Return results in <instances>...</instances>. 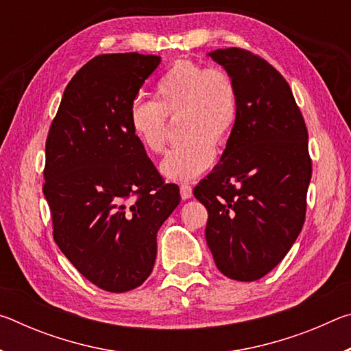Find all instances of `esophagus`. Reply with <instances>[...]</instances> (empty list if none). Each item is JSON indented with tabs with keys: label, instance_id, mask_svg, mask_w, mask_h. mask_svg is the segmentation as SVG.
I'll return each mask as SVG.
<instances>
[{
	"label": "esophagus",
	"instance_id": "1",
	"mask_svg": "<svg viewBox=\"0 0 351 351\" xmlns=\"http://www.w3.org/2000/svg\"><path fill=\"white\" fill-rule=\"evenodd\" d=\"M180 192H181V198H182V199H189V198H192V195H193L192 186H189V184H181Z\"/></svg>",
	"mask_w": 351,
	"mask_h": 351
}]
</instances>
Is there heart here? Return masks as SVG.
Returning <instances> with one entry per match:
<instances>
[{"instance_id": "obj_1", "label": "heart", "mask_w": 351, "mask_h": 351, "mask_svg": "<svg viewBox=\"0 0 351 351\" xmlns=\"http://www.w3.org/2000/svg\"><path fill=\"white\" fill-rule=\"evenodd\" d=\"M239 117V91L232 75L192 60H178L154 86V100L136 99L128 123L150 153L164 152L167 119H178L182 138L165 154L161 173L171 181H190L210 167L215 148L232 134Z\"/></svg>"}]
</instances>
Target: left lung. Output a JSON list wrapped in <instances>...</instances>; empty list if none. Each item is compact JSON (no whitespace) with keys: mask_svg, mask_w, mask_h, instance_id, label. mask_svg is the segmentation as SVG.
Instances as JSON below:
<instances>
[{"mask_svg":"<svg viewBox=\"0 0 351 351\" xmlns=\"http://www.w3.org/2000/svg\"><path fill=\"white\" fill-rule=\"evenodd\" d=\"M232 75L239 117L219 164L193 189L209 219L206 241L226 277L254 282L280 263L305 221L308 132L283 75L252 52H209Z\"/></svg>","mask_w":351,"mask_h":351,"instance_id":"1","label":"left lung"}]
</instances>
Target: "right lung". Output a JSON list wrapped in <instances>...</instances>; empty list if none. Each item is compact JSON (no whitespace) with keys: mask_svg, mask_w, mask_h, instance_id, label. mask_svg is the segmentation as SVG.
<instances>
[{"mask_svg":"<svg viewBox=\"0 0 351 351\" xmlns=\"http://www.w3.org/2000/svg\"><path fill=\"white\" fill-rule=\"evenodd\" d=\"M158 56L94 57L68 83L46 141L43 193L54 240L80 274L110 293L141 287L156 234L180 204L128 123Z\"/></svg>","mask_w":351,"mask_h":351,"instance_id":"add662e5","label":"right lung"}]
</instances>
